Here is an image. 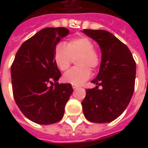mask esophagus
Returning <instances> with one entry per match:
<instances>
[{"label":"esophagus","instance_id":"esophagus-1","mask_svg":"<svg viewBox=\"0 0 148 148\" xmlns=\"http://www.w3.org/2000/svg\"><path fill=\"white\" fill-rule=\"evenodd\" d=\"M72 87H73V89H74V90H76V89H77V88H78V86H75V85H73V86H72Z\"/></svg>","mask_w":148,"mask_h":148}]
</instances>
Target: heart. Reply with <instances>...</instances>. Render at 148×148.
Masks as SVG:
<instances>
[{"mask_svg":"<svg viewBox=\"0 0 148 148\" xmlns=\"http://www.w3.org/2000/svg\"><path fill=\"white\" fill-rule=\"evenodd\" d=\"M94 43L88 37L82 36L70 40L66 44L59 43L54 53V61L60 71L70 66L72 58L79 56L76 60L77 66L66 72L63 81L66 83L80 86L90 77V71L100 64V57L94 50Z\"/></svg>","mask_w":148,"mask_h":148,"instance_id":"b5f03b06","label":"heart"}]
</instances>
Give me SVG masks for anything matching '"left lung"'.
<instances>
[{
  "label": "left lung",
  "instance_id": "1",
  "mask_svg": "<svg viewBox=\"0 0 148 148\" xmlns=\"http://www.w3.org/2000/svg\"><path fill=\"white\" fill-rule=\"evenodd\" d=\"M82 32L96 41L101 51L99 73L91 81L96 87L86 90V95L82 102L84 116L91 122L109 123L119 117L130 102L136 64L127 46L109 32Z\"/></svg>",
  "mask_w": 148,
  "mask_h": 148
}]
</instances>
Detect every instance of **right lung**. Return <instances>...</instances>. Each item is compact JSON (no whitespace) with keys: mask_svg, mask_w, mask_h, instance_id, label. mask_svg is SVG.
<instances>
[{"mask_svg":"<svg viewBox=\"0 0 148 148\" xmlns=\"http://www.w3.org/2000/svg\"><path fill=\"white\" fill-rule=\"evenodd\" d=\"M69 33L66 27L40 30L21 46L12 65L15 101L22 113L36 124L60 121L73 93L71 84L57 82L61 73L54 61L56 46Z\"/></svg>","mask_w":148,"mask_h":148,"instance_id":"right-lung-1","label":"right lung"}]
</instances>
